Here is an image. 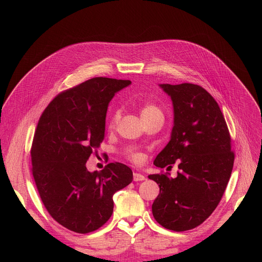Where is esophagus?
Wrapping results in <instances>:
<instances>
[{
  "mask_svg": "<svg viewBox=\"0 0 262 262\" xmlns=\"http://www.w3.org/2000/svg\"><path fill=\"white\" fill-rule=\"evenodd\" d=\"M133 180L134 181H143V180H145V176L142 175V173H139V172H134Z\"/></svg>",
  "mask_w": 262,
  "mask_h": 262,
  "instance_id": "1",
  "label": "esophagus"
}]
</instances>
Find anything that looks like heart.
I'll list each match as a JSON object with an SVG mask.
<instances>
[{
	"mask_svg": "<svg viewBox=\"0 0 262 262\" xmlns=\"http://www.w3.org/2000/svg\"><path fill=\"white\" fill-rule=\"evenodd\" d=\"M153 114H162V112L160 110V108L152 105V104H146L143 106V108L141 109V117H144V116H149V115H153ZM118 119V114H115V116L112 119V123L116 122Z\"/></svg>",
	"mask_w": 262,
	"mask_h": 262,
	"instance_id": "1",
	"label": "heart"
}]
</instances>
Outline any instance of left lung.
<instances>
[{
	"instance_id": "8db88e82",
	"label": "left lung",
	"mask_w": 262,
	"mask_h": 262,
	"mask_svg": "<svg viewBox=\"0 0 262 262\" xmlns=\"http://www.w3.org/2000/svg\"><path fill=\"white\" fill-rule=\"evenodd\" d=\"M172 102L170 139L154 165L164 168L178 162V175H149L160 187L152 204L163 227L184 232L202 224L222 199L234 165L231 137L221 109L199 85L160 84ZM170 167V166H168Z\"/></svg>"
}]
</instances>
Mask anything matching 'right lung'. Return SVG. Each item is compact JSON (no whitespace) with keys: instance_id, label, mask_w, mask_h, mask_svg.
I'll list each match as a JSON object with an SVG mask.
<instances>
[{"instance_id":"right-lung-1","label":"right lung","mask_w":262,"mask_h":262,"mask_svg":"<svg viewBox=\"0 0 262 262\" xmlns=\"http://www.w3.org/2000/svg\"><path fill=\"white\" fill-rule=\"evenodd\" d=\"M131 81L94 77L59 94L41 115L31 146L33 175L50 215L75 233L94 232L114 211V193L131 184L121 163L89 171L86 162L105 137L115 94Z\"/></svg>"}]
</instances>
